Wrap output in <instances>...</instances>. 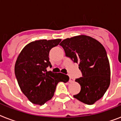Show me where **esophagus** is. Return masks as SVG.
<instances>
[{
  "label": "esophagus",
  "instance_id": "34e87169",
  "mask_svg": "<svg viewBox=\"0 0 121 121\" xmlns=\"http://www.w3.org/2000/svg\"><path fill=\"white\" fill-rule=\"evenodd\" d=\"M72 81H73V78H72L70 76V79H69V82H72Z\"/></svg>",
  "mask_w": 121,
  "mask_h": 121
}]
</instances>
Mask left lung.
Listing matches in <instances>:
<instances>
[{
	"label": "left lung",
	"mask_w": 121,
	"mask_h": 121,
	"mask_svg": "<svg viewBox=\"0 0 121 121\" xmlns=\"http://www.w3.org/2000/svg\"><path fill=\"white\" fill-rule=\"evenodd\" d=\"M60 45L65 56L78 64L82 74V77L75 80L80 85V92L73 97L83 103L94 104L110 85L111 69L105 48L98 41L85 35L65 39Z\"/></svg>",
	"instance_id": "1"
}]
</instances>
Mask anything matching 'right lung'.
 <instances>
[{
  "label": "right lung",
  "mask_w": 121,
  "mask_h": 121,
  "mask_svg": "<svg viewBox=\"0 0 121 121\" xmlns=\"http://www.w3.org/2000/svg\"><path fill=\"white\" fill-rule=\"evenodd\" d=\"M61 41L56 39L31 42L17 57L14 68L16 79L22 93L35 104H44L53 97L60 82L69 80L66 75L46 70L52 66L49 60V51Z\"/></svg>",
  "instance_id": "1"
}]
</instances>
